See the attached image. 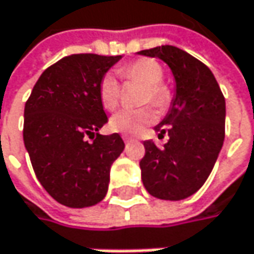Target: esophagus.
Wrapping results in <instances>:
<instances>
[{"label": "esophagus", "instance_id": "obj_1", "mask_svg": "<svg viewBox=\"0 0 254 254\" xmlns=\"http://www.w3.org/2000/svg\"><path fill=\"white\" fill-rule=\"evenodd\" d=\"M122 138H124V141H125V143H130V142L135 141V139H133L132 136H127V135H124Z\"/></svg>", "mask_w": 254, "mask_h": 254}]
</instances>
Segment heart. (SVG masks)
<instances>
[{
	"label": "heart",
	"mask_w": 254,
	"mask_h": 254,
	"mask_svg": "<svg viewBox=\"0 0 254 254\" xmlns=\"http://www.w3.org/2000/svg\"><path fill=\"white\" fill-rule=\"evenodd\" d=\"M121 74L127 82L143 84V89L141 90L142 103L152 102L158 108L168 106L171 100V92L165 84L161 83L164 77V70L158 62L151 59H142L121 68ZM119 97L121 87L116 77L113 74H105L99 84V99L102 106L106 111H113L119 103ZM155 119L157 113L149 106L141 109H122L111 118L109 127L115 132L136 135L151 124H154Z\"/></svg>",
	"instance_id": "obj_1"
}]
</instances>
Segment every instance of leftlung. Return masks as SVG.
<instances>
[{
    "instance_id": "8db88e82",
    "label": "left lung",
    "mask_w": 254,
    "mask_h": 254,
    "mask_svg": "<svg viewBox=\"0 0 254 254\" xmlns=\"http://www.w3.org/2000/svg\"><path fill=\"white\" fill-rule=\"evenodd\" d=\"M162 60L174 76L175 93L165 118L154 127L170 141L143 142L142 183L159 200L180 201L195 194L216 164L224 142L226 100L211 70L184 50L159 46L138 52Z\"/></svg>"
}]
</instances>
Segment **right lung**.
<instances>
[{
	"instance_id": "right-lung-1",
	"label": "right lung",
	"mask_w": 254,
	"mask_h": 254,
	"mask_svg": "<svg viewBox=\"0 0 254 254\" xmlns=\"http://www.w3.org/2000/svg\"><path fill=\"white\" fill-rule=\"evenodd\" d=\"M122 56L71 54L38 77L24 108L23 138L40 184L56 201L84 208L100 202L111 167L125 148L100 135L108 116L99 99L103 76ZM94 139L85 141V136Z\"/></svg>"
}]
</instances>
